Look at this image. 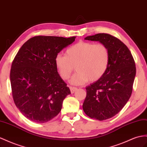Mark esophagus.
<instances>
[{"label": "esophagus", "mask_w": 147, "mask_h": 147, "mask_svg": "<svg viewBox=\"0 0 147 147\" xmlns=\"http://www.w3.org/2000/svg\"><path fill=\"white\" fill-rule=\"evenodd\" d=\"M78 88H75V87H71L70 88V91H71V94H73L75 91H77Z\"/></svg>", "instance_id": "34e87169"}]
</instances>
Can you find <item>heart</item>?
Returning a JSON list of instances; mask_svg holds the SVG:
<instances>
[{"label": "heart", "mask_w": 147, "mask_h": 147, "mask_svg": "<svg viewBox=\"0 0 147 147\" xmlns=\"http://www.w3.org/2000/svg\"><path fill=\"white\" fill-rule=\"evenodd\" d=\"M110 53L106 45L88 41H79L66 51L65 56L58 54L55 65L63 80H67L76 67L77 72L70 81L81 86L88 81L95 82L102 78L109 65Z\"/></svg>", "instance_id": "1"}]
</instances>
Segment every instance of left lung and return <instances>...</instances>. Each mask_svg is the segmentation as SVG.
Instances as JSON below:
<instances>
[{
  "label": "left lung",
  "mask_w": 147,
  "mask_h": 147,
  "mask_svg": "<svg viewBox=\"0 0 147 147\" xmlns=\"http://www.w3.org/2000/svg\"><path fill=\"white\" fill-rule=\"evenodd\" d=\"M85 40L98 41L110 53L109 65L104 76L86 88L82 105L85 114L92 119L104 120L122 109L132 92L136 67L132 55L122 41L107 33H98Z\"/></svg>",
  "instance_id": "left-lung-1"
}]
</instances>
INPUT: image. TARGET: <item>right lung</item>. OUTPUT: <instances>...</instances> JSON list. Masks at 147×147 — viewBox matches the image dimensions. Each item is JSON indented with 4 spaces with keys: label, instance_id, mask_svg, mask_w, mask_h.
<instances>
[{
    "label": "right lung",
    "instance_id": "add662e5",
    "mask_svg": "<svg viewBox=\"0 0 147 147\" xmlns=\"http://www.w3.org/2000/svg\"><path fill=\"white\" fill-rule=\"evenodd\" d=\"M76 36H36L27 40L12 64L10 79L15 104L25 117L45 123L57 115L71 94L55 65V57Z\"/></svg>",
    "mask_w": 147,
    "mask_h": 147
}]
</instances>
